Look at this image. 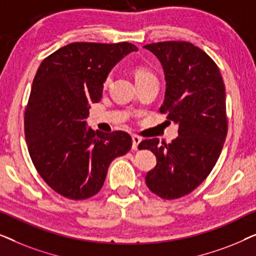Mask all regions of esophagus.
<instances>
[{
	"mask_svg": "<svg viewBox=\"0 0 256 256\" xmlns=\"http://www.w3.org/2000/svg\"><path fill=\"white\" fill-rule=\"evenodd\" d=\"M132 150H138V144H140V143H141L142 138H140V136H138V135H132Z\"/></svg>",
	"mask_w": 256,
	"mask_h": 256,
	"instance_id": "1",
	"label": "esophagus"
}]
</instances>
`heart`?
I'll return each instance as SVG.
<instances>
[{"mask_svg": "<svg viewBox=\"0 0 256 256\" xmlns=\"http://www.w3.org/2000/svg\"><path fill=\"white\" fill-rule=\"evenodd\" d=\"M152 76V73L150 72L149 70H146L144 68H138L135 72V79L136 80L144 79V78H146V76Z\"/></svg>", "mask_w": 256, "mask_h": 256, "instance_id": "b5f03b06", "label": "heart"}]
</instances>
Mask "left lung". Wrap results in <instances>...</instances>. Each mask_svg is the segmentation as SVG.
Listing matches in <instances>:
<instances>
[{"label": "left lung", "instance_id": "left-lung-1", "mask_svg": "<svg viewBox=\"0 0 256 256\" xmlns=\"http://www.w3.org/2000/svg\"><path fill=\"white\" fill-rule=\"evenodd\" d=\"M162 64L166 96L160 112L178 124L169 144L144 140L138 149L155 154L146 176L149 190L163 199L184 197L199 186L218 160L227 135L225 85L218 66L188 42L144 45Z\"/></svg>", "mask_w": 256, "mask_h": 256}]
</instances>
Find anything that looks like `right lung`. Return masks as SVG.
<instances>
[{
    "instance_id": "add662e5",
    "label": "right lung",
    "mask_w": 256,
    "mask_h": 256,
    "mask_svg": "<svg viewBox=\"0 0 256 256\" xmlns=\"http://www.w3.org/2000/svg\"><path fill=\"white\" fill-rule=\"evenodd\" d=\"M134 51L138 48L127 42L71 43L37 70L24 115L26 141L38 174L62 197L82 200L96 194L112 160L132 148L127 132H96L86 118L112 68Z\"/></svg>"
}]
</instances>
